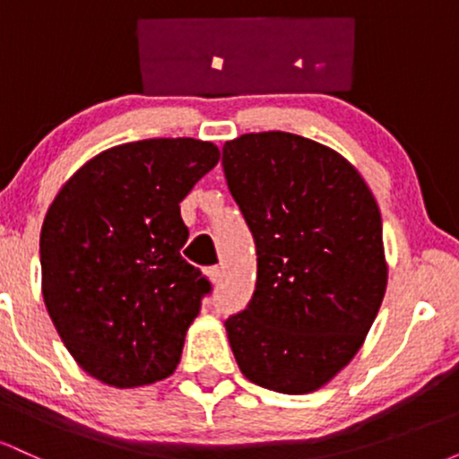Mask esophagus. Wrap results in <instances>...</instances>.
Listing matches in <instances>:
<instances>
[{"mask_svg":"<svg viewBox=\"0 0 459 459\" xmlns=\"http://www.w3.org/2000/svg\"><path fill=\"white\" fill-rule=\"evenodd\" d=\"M207 276L213 284H220V281H222V270H220V267H209Z\"/></svg>","mask_w":459,"mask_h":459,"instance_id":"obj_1","label":"esophagus"}]
</instances>
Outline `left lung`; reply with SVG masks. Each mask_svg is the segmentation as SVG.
<instances>
[{"label": "left lung", "mask_w": 459, "mask_h": 459, "mask_svg": "<svg viewBox=\"0 0 459 459\" xmlns=\"http://www.w3.org/2000/svg\"><path fill=\"white\" fill-rule=\"evenodd\" d=\"M222 166L256 246L255 293L224 321L237 365L270 391H317L380 310V207L345 157L287 131L226 142Z\"/></svg>", "instance_id": "8db88e82"}]
</instances>
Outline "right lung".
<instances>
[{
	"mask_svg": "<svg viewBox=\"0 0 459 459\" xmlns=\"http://www.w3.org/2000/svg\"><path fill=\"white\" fill-rule=\"evenodd\" d=\"M220 161L213 142L152 138L99 152L40 230L47 313L88 376L116 388L172 376L212 282L181 256V203Z\"/></svg>",
	"mask_w": 459,
	"mask_h": 459,
	"instance_id": "add662e5",
	"label": "right lung"
}]
</instances>
